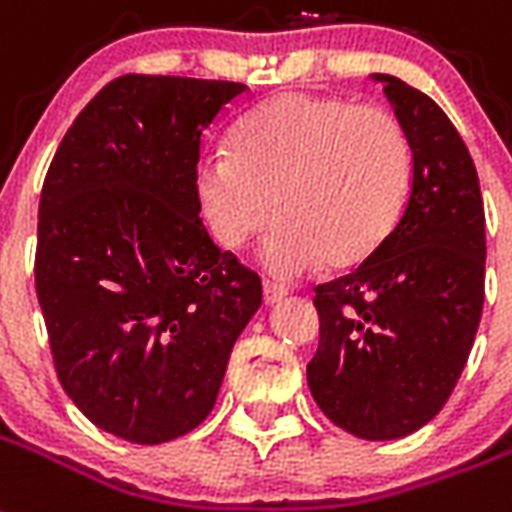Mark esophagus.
Returning <instances> with one entry per match:
<instances>
[{"label": "esophagus", "instance_id": "obj_1", "mask_svg": "<svg viewBox=\"0 0 512 512\" xmlns=\"http://www.w3.org/2000/svg\"><path fill=\"white\" fill-rule=\"evenodd\" d=\"M285 296H288V291H285L283 285L272 283V280H264V301H267V304H277V301H283Z\"/></svg>", "mask_w": 512, "mask_h": 512}]
</instances>
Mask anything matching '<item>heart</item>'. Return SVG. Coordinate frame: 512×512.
Here are the masks:
<instances>
[{
	"label": "heart",
	"instance_id": "b5f03b06",
	"mask_svg": "<svg viewBox=\"0 0 512 512\" xmlns=\"http://www.w3.org/2000/svg\"><path fill=\"white\" fill-rule=\"evenodd\" d=\"M408 184L403 125L339 95H280L240 122L232 149L197 162V197L221 245L240 248L277 213L261 261L280 277L368 259L398 224Z\"/></svg>",
	"mask_w": 512,
	"mask_h": 512
}]
</instances>
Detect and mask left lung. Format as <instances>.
Returning a JSON list of instances; mask_svg holds the SVG:
<instances>
[{"mask_svg":"<svg viewBox=\"0 0 512 512\" xmlns=\"http://www.w3.org/2000/svg\"><path fill=\"white\" fill-rule=\"evenodd\" d=\"M374 79L406 130L411 189L384 243L315 285L320 344L307 382L336 427L392 441L441 411L473 350L486 219L473 157L441 106L398 77Z\"/></svg>","mask_w":512,"mask_h":512,"instance_id":"left-lung-1","label":"left lung"}]
</instances>
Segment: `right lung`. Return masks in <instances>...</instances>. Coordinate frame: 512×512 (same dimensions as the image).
I'll return each instance as SVG.
<instances>
[{
  "mask_svg": "<svg viewBox=\"0 0 512 512\" xmlns=\"http://www.w3.org/2000/svg\"><path fill=\"white\" fill-rule=\"evenodd\" d=\"M240 82L125 74L79 112L39 197L55 374L95 427L157 446L211 414L261 280L200 221L202 133Z\"/></svg>",
  "mask_w": 512,
  "mask_h": 512,
  "instance_id": "add662e5",
  "label": "right lung"
}]
</instances>
